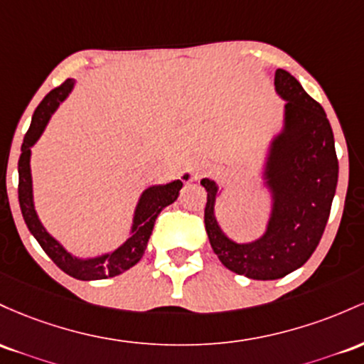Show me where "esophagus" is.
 I'll return each mask as SVG.
<instances>
[{
  "mask_svg": "<svg viewBox=\"0 0 364 364\" xmlns=\"http://www.w3.org/2000/svg\"><path fill=\"white\" fill-rule=\"evenodd\" d=\"M204 171H206V166H204L203 163H194V166H193L194 181H199V178H201L204 175Z\"/></svg>",
  "mask_w": 364,
  "mask_h": 364,
  "instance_id": "obj_1",
  "label": "esophagus"
}]
</instances>
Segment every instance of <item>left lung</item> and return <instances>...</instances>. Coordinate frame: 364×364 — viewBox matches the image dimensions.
<instances>
[{"label":"left lung","mask_w":364,"mask_h":364,"mask_svg":"<svg viewBox=\"0 0 364 364\" xmlns=\"http://www.w3.org/2000/svg\"><path fill=\"white\" fill-rule=\"evenodd\" d=\"M275 92L285 105L259 171L270 198L263 234L249 242L228 237L215 213L223 187L201 181L208 193L204 225L215 255L228 270L252 280L282 279L309 259L323 235L338 178L336 141L321 105L282 68L275 72Z\"/></svg>","instance_id":"1"}]
</instances>
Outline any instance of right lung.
I'll return each instance as SVG.
<instances>
[{"mask_svg": "<svg viewBox=\"0 0 364 364\" xmlns=\"http://www.w3.org/2000/svg\"><path fill=\"white\" fill-rule=\"evenodd\" d=\"M73 87H75V79L65 80L60 87L53 89L41 101V105L32 115L31 127H28L26 137H23L22 154H20L18 160V203L27 228L60 270H63L67 275L77 280H103L108 279V277H117L120 273L127 272L129 268H132L134 264L141 261L146 247H148L151 232H153L158 215L161 213L163 208L177 201L183 182L189 181V173H183L181 178H175V181L166 183H154V186L146 187L142 191L136 203V208H134L132 225H130L127 239L118 247L94 256H77L72 251H68L58 239H55L46 230V227L41 222L38 211H36L31 156L32 148L39 141V137L43 136L53 113L70 96Z\"/></svg>", "mask_w": 364, "mask_h": 364, "instance_id": "1", "label": "right lung"}]
</instances>
